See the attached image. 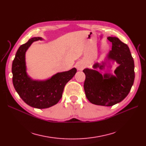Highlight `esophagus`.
I'll return each instance as SVG.
<instances>
[{
  "instance_id": "esophagus-1",
  "label": "esophagus",
  "mask_w": 146,
  "mask_h": 146,
  "mask_svg": "<svg viewBox=\"0 0 146 146\" xmlns=\"http://www.w3.org/2000/svg\"><path fill=\"white\" fill-rule=\"evenodd\" d=\"M76 67H77V70H82L83 69V68H84V65L82 63L78 62V63H77L76 64Z\"/></svg>"
}]
</instances>
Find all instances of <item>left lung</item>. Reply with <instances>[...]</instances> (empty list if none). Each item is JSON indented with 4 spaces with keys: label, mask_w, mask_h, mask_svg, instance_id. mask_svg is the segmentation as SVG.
I'll list each match as a JSON object with an SVG mask.
<instances>
[{
    "label": "left lung",
    "mask_w": 146,
    "mask_h": 146,
    "mask_svg": "<svg viewBox=\"0 0 146 146\" xmlns=\"http://www.w3.org/2000/svg\"><path fill=\"white\" fill-rule=\"evenodd\" d=\"M112 42V48L108 53V60L116 61L119 64L114 70L116 76L109 74L102 76L94 69H85L86 78L84 90L91 103L102 106H113L119 103L129 94L135 79V64L129 47L116 37H108ZM102 65L96 63L94 68L102 69Z\"/></svg>",
    "instance_id": "1"
}]
</instances>
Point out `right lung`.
Instances as JSON below:
<instances>
[{
	"instance_id": "1",
	"label": "right lung",
	"mask_w": 146,
	"mask_h": 146,
	"mask_svg": "<svg viewBox=\"0 0 146 146\" xmlns=\"http://www.w3.org/2000/svg\"><path fill=\"white\" fill-rule=\"evenodd\" d=\"M41 38L30 39L17 50L12 64L13 83L21 98L30 107L47 108L56 104L62 97L64 88L77 72L76 68L58 72L44 81L33 80L26 72L25 52L34 41Z\"/></svg>"
}]
</instances>
